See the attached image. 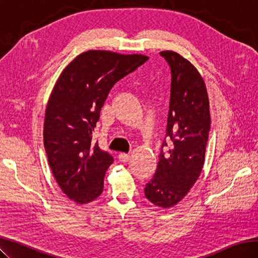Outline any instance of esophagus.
<instances>
[{
  "label": "esophagus",
  "instance_id": "1",
  "mask_svg": "<svg viewBox=\"0 0 258 258\" xmlns=\"http://www.w3.org/2000/svg\"><path fill=\"white\" fill-rule=\"evenodd\" d=\"M118 159H119V161H120V162L125 163V162H128V161H129V159H130V155H129V154H127V153H120V154L118 155Z\"/></svg>",
  "mask_w": 258,
  "mask_h": 258
}]
</instances>
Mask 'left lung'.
<instances>
[{"instance_id": "left-lung-1", "label": "left lung", "mask_w": 258, "mask_h": 258, "mask_svg": "<svg viewBox=\"0 0 258 258\" xmlns=\"http://www.w3.org/2000/svg\"><path fill=\"white\" fill-rule=\"evenodd\" d=\"M160 53L172 72L166 137L173 141V149L167 154L161 152L158 168L144 194L156 207L168 209L184 199L203 171L210 106L205 81L191 62L172 50ZM164 146L165 142L162 148Z\"/></svg>"}]
</instances>
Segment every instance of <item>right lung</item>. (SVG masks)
I'll use <instances>...</instances> for the list:
<instances>
[{
  "instance_id": "obj_1",
  "label": "right lung",
  "mask_w": 258,
  "mask_h": 258,
  "mask_svg": "<svg viewBox=\"0 0 258 258\" xmlns=\"http://www.w3.org/2000/svg\"><path fill=\"white\" fill-rule=\"evenodd\" d=\"M149 56L89 50L59 75L45 111L43 146L61 190L84 205L103 192L104 177L114 159L92 140L100 109L117 81Z\"/></svg>"
}]
</instances>
